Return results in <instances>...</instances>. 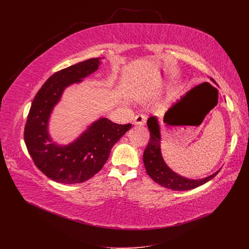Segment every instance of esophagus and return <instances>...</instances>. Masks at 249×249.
Listing matches in <instances>:
<instances>
[{"instance_id":"34e87169","label":"esophagus","mask_w":249,"mask_h":249,"mask_svg":"<svg viewBox=\"0 0 249 249\" xmlns=\"http://www.w3.org/2000/svg\"><path fill=\"white\" fill-rule=\"evenodd\" d=\"M145 122H146V116H144V115H136L134 117V120H133L134 125L142 126L145 124Z\"/></svg>"}]
</instances>
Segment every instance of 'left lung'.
Instances as JSON below:
<instances>
[{
    "mask_svg": "<svg viewBox=\"0 0 249 249\" xmlns=\"http://www.w3.org/2000/svg\"><path fill=\"white\" fill-rule=\"evenodd\" d=\"M212 81L215 82L213 78ZM147 126L150 132V141L144 150V153H143V162H144L147 175L156 184L174 191H189L206 184L207 181L212 179L219 173L220 169L211 176L199 179L188 178L175 173L165 163L162 158L160 148V126L158 117H149Z\"/></svg>",
    "mask_w": 249,
    "mask_h": 249,
    "instance_id": "obj_1",
    "label": "left lung"
}]
</instances>
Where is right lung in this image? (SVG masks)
<instances>
[{"label": "right lung", "instance_id": "right-lung-1", "mask_svg": "<svg viewBox=\"0 0 249 249\" xmlns=\"http://www.w3.org/2000/svg\"><path fill=\"white\" fill-rule=\"evenodd\" d=\"M103 58H90L52 74L36 94L24 130L28 152L40 171L61 184L84 182L99 173L110 151L131 124L113 123L101 117L69 144L60 145L49 134V120L68 87L98 71Z\"/></svg>", "mask_w": 249, "mask_h": 249}]
</instances>
